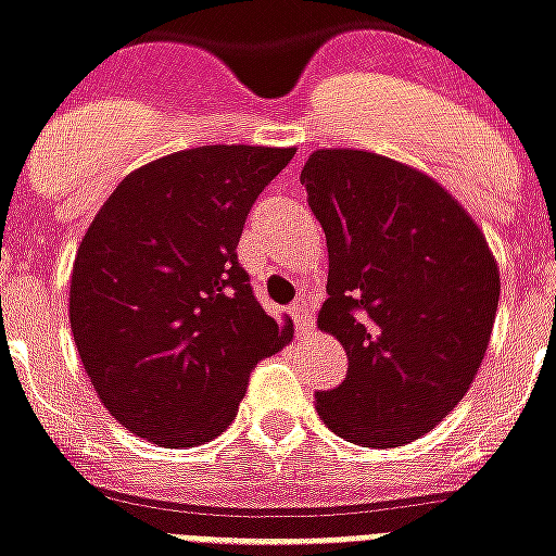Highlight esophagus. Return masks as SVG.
Here are the masks:
<instances>
[{
    "label": "esophagus",
    "instance_id": "34e87169",
    "mask_svg": "<svg viewBox=\"0 0 556 556\" xmlns=\"http://www.w3.org/2000/svg\"><path fill=\"white\" fill-rule=\"evenodd\" d=\"M288 314H291V319L293 323H296V328H300V331H305V325L311 323V314H308V305H305V300H296L291 305V308H288Z\"/></svg>",
    "mask_w": 556,
    "mask_h": 556
}]
</instances>
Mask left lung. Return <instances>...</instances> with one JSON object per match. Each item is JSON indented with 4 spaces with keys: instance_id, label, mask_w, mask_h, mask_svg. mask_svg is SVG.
I'll use <instances>...</instances> for the list:
<instances>
[{
    "instance_id": "8db88e82",
    "label": "left lung",
    "mask_w": 556,
    "mask_h": 556,
    "mask_svg": "<svg viewBox=\"0 0 556 556\" xmlns=\"http://www.w3.org/2000/svg\"><path fill=\"white\" fill-rule=\"evenodd\" d=\"M300 182L328 242L319 328L349 354L345 380L314 394L319 417L363 448L405 445L466 396L497 317V263L448 191L380 153H311Z\"/></svg>"
}]
</instances>
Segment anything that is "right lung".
<instances>
[{
	"instance_id": "obj_1",
	"label": "right lung",
	"mask_w": 556,
	"mask_h": 556,
	"mask_svg": "<svg viewBox=\"0 0 556 556\" xmlns=\"http://www.w3.org/2000/svg\"><path fill=\"white\" fill-rule=\"evenodd\" d=\"M293 148L205 146L125 176L71 277V331L105 408L156 445L191 448L237 417L260 359L291 342L237 260L245 219Z\"/></svg>"
}]
</instances>
